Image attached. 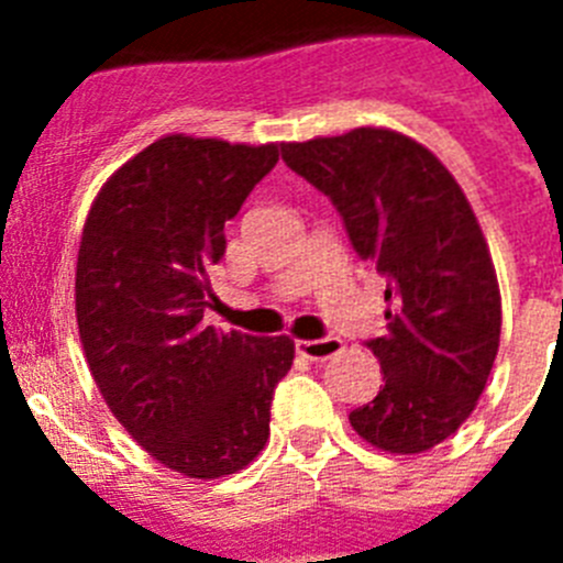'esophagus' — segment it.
<instances>
[{"label": "esophagus", "mask_w": 563, "mask_h": 563, "mask_svg": "<svg viewBox=\"0 0 563 563\" xmlns=\"http://www.w3.org/2000/svg\"><path fill=\"white\" fill-rule=\"evenodd\" d=\"M343 343L338 338H321V341H296V352L307 361H330L341 355Z\"/></svg>", "instance_id": "obj_1"}]
</instances>
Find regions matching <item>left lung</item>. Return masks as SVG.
<instances>
[{
    "instance_id": "left-lung-1",
    "label": "left lung",
    "mask_w": 563,
    "mask_h": 563,
    "mask_svg": "<svg viewBox=\"0 0 563 563\" xmlns=\"http://www.w3.org/2000/svg\"><path fill=\"white\" fill-rule=\"evenodd\" d=\"M282 157L389 278L386 332L366 343L383 386L352 429L386 454L434 449L476 409L499 352V282L474 208L437 154L395 129L282 143Z\"/></svg>"
}]
</instances>
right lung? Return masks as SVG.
I'll list each match as a JSON object with an SVG mask.
<instances>
[{
    "instance_id": "obj_1",
    "label": "right lung",
    "mask_w": 563,
    "mask_h": 563,
    "mask_svg": "<svg viewBox=\"0 0 563 563\" xmlns=\"http://www.w3.org/2000/svg\"><path fill=\"white\" fill-rule=\"evenodd\" d=\"M276 161L278 143L163 134L103 183L84 222L76 318L92 380L132 440L191 479L256 460L296 357L287 335L202 321L225 222Z\"/></svg>"
}]
</instances>
